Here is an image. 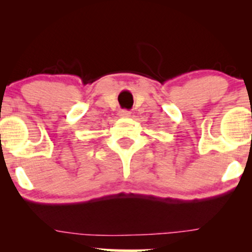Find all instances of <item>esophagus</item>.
I'll list each match as a JSON object with an SVG mask.
<instances>
[{"label": "esophagus", "instance_id": "obj_1", "mask_svg": "<svg viewBox=\"0 0 252 252\" xmlns=\"http://www.w3.org/2000/svg\"><path fill=\"white\" fill-rule=\"evenodd\" d=\"M120 116L121 117H130L131 116V112L128 111V110H121Z\"/></svg>", "mask_w": 252, "mask_h": 252}]
</instances>
